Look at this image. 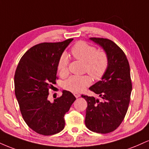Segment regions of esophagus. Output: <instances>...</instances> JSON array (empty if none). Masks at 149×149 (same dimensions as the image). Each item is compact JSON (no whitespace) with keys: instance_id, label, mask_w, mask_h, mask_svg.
Returning <instances> with one entry per match:
<instances>
[{"instance_id":"esophagus-1","label":"esophagus","mask_w":149,"mask_h":149,"mask_svg":"<svg viewBox=\"0 0 149 149\" xmlns=\"http://www.w3.org/2000/svg\"><path fill=\"white\" fill-rule=\"evenodd\" d=\"M73 95H74V96L76 97V98H78V97H80V95L79 93H78V92H74L73 93Z\"/></svg>"}]
</instances>
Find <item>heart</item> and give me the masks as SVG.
<instances>
[{
  "instance_id": "heart-1",
  "label": "heart",
  "mask_w": 149,
  "mask_h": 149,
  "mask_svg": "<svg viewBox=\"0 0 149 149\" xmlns=\"http://www.w3.org/2000/svg\"><path fill=\"white\" fill-rule=\"evenodd\" d=\"M76 59L85 63V71L94 79L100 80L107 72L109 64V55L105 51L97 50L95 46L85 41H79L73 46L71 50ZM69 56L63 53L57 62V69L61 76L68 74ZM92 83L91 77L87 76H72L64 83L66 90L74 92L83 91Z\"/></svg>"
}]
</instances>
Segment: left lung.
Returning <instances> with one entry per match:
<instances>
[{
  "label": "left lung",
  "mask_w": 149,
  "mask_h": 149,
  "mask_svg": "<svg viewBox=\"0 0 149 149\" xmlns=\"http://www.w3.org/2000/svg\"><path fill=\"white\" fill-rule=\"evenodd\" d=\"M90 40L107 53L109 64L102 80L90 88L102 100L82 95L88 102L85 123L94 132L107 134L118 127L127 111L132 88L130 69L125 54L115 42L101 38Z\"/></svg>",
  "instance_id": "left-lung-1"
}]
</instances>
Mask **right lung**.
Here are the masks:
<instances>
[{
	"label": "right lung",
	"mask_w": 149,
	"mask_h": 149,
	"mask_svg": "<svg viewBox=\"0 0 149 149\" xmlns=\"http://www.w3.org/2000/svg\"><path fill=\"white\" fill-rule=\"evenodd\" d=\"M73 40L42 42L22 56L15 74V96L27 125L40 134L52 135L64 128V115L76 100L71 92L51 103L49 90L57 78V62L64 49Z\"/></svg>",
	"instance_id": "right-lung-1"
}]
</instances>
